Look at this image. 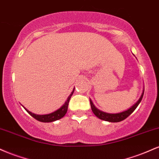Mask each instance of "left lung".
Returning a JSON list of instances; mask_svg holds the SVG:
<instances>
[{"mask_svg":"<svg viewBox=\"0 0 159 159\" xmlns=\"http://www.w3.org/2000/svg\"><path fill=\"white\" fill-rule=\"evenodd\" d=\"M143 93L144 92L143 91L140 98L138 100V102H137L134 105H133L132 106L129 107L128 110L124 111L123 112L117 113V114H109V113L104 112V111L98 110L97 107H96V106L93 105V102L91 101V99H90L91 109H92V111L93 112V114L96 115L98 118H99L100 120H105V121L107 122H111V123H117V122L123 121V120H125V118H127L132 113H133V111L135 110L136 107L138 106V105H139L140 102H141L142 98H143Z\"/></svg>","mask_w":159,"mask_h":159,"instance_id":"1","label":"left lung"}]
</instances>
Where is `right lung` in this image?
<instances>
[{
	"mask_svg": "<svg viewBox=\"0 0 159 159\" xmlns=\"http://www.w3.org/2000/svg\"><path fill=\"white\" fill-rule=\"evenodd\" d=\"M75 90V88L73 89V91L71 93V94L69 95V96L67 98V100L66 101V102L63 104V106H61V107H60L59 109L54 111V112L51 113V114H43V115H39V114H35L34 113H31L30 111H29L27 109L24 107L25 110L27 111V112L28 113L30 116H32L34 119H36V120L39 122H43V123H51V122H54L56 121V120H58L60 119H61L62 117L65 116V114H66L67 112V109H68V105H69V100H70L71 96H72Z\"/></svg>",
	"mask_w": 159,
	"mask_h": 159,
	"instance_id": "right-lung-1",
	"label": "right lung"
}]
</instances>
